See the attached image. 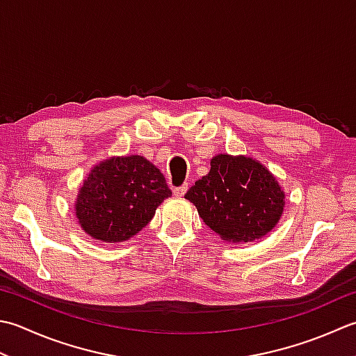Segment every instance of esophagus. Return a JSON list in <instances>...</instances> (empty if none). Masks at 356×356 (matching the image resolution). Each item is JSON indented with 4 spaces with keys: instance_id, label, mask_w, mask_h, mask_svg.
I'll list each match as a JSON object with an SVG mask.
<instances>
[{
    "instance_id": "1",
    "label": "esophagus",
    "mask_w": 356,
    "mask_h": 356,
    "mask_svg": "<svg viewBox=\"0 0 356 356\" xmlns=\"http://www.w3.org/2000/svg\"><path fill=\"white\" fill-rule=\"evenodd\" d=\"M174 196H177V197H182V196H185V193L188 191V184H184V185H180V186H177V188H174Z\"/></svg>"
}]
</instances>
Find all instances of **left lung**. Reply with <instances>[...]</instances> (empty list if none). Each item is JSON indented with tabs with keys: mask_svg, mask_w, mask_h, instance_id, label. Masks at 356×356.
Listing matches in <instances>:
<instances>
[{
	"mask_svg": "<svg viewBox=\"0 0 356 356\" xmlns=\"http://www.w3.org/2000/svg\"><path fill=\"white\" fill-rule=\"evenodd\" d=\"M199 216L216 234L228 242H253L280 222L285 193L276 177L257 160L218 154L210 172L188 193Z\"/></svg>",
	"mask_w": 356,
	"mask_h": 356,
	"instance_id": "1",
	"label": "left lung"
}]
</instances>
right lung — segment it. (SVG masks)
Returning <instances> with one entry per match:
<instances>
[{
    "label": "right lung",
    "mask_w": 356,
    "mask_h": 356,
    "mask_svg": "<svg viewBox=\"0 0 356 356\" xmlns=\"http://www.w3.org/2000/svg\"><path fill=\"white\" fill-rule=\"evenodd\" d=\"M170 196L163 174L149 160L111 157L95 165L83 180L75 216L90 238L123 242L148 225L156 208Z\"/></svg>",
    "instance_id": "obj_1"
}]
</instances>
